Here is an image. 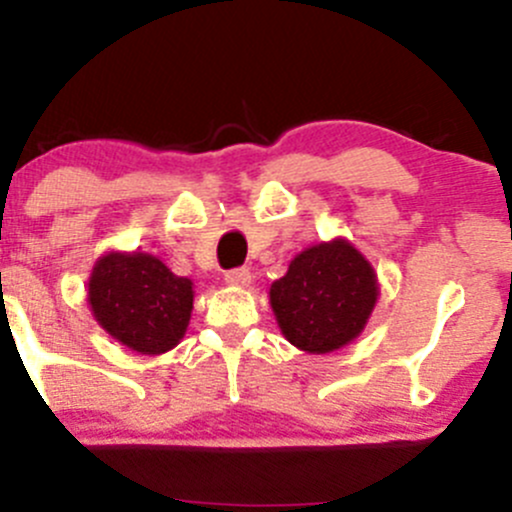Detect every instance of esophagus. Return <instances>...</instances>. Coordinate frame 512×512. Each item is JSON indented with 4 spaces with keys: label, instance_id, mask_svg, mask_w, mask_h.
<instances>
[{
    "label": "esophagus",
    "instance_id": "1",
    "mask_svg": "<svg viewBox=\"0 0 512 512\" xmlns=\"http://www.w3.org/2000/svg\"><path fill=\"white\" fill-rule=\"evenodd\" d=\"M225 282L232 287H247L252 282V272L247 267H235L225 272Z\"/></svg>",
    "mask_w": 512,
    "mask_h": 512
}]
</instances>
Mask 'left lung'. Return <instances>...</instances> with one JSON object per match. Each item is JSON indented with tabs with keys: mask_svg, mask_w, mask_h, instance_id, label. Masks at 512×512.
Instances as JSON below:
<instances>
[{
	"mask_svg": "<svg viewBox=\"0 0 512 512\" xmlns=\"http://www.w3.org/2000/svg\"><path fill=\"white\" fill-rule=\"evenodd\" d=\"M376 275L349 245L334 240L297 255L272 282L270 302L282 334L309 354L334 352L364 329L376 304Z\"/></svg>",
	"mask_w": 512,
	"mask_h": 512,
	"instance_id": "obj_1",
	"label": "left lung"
}]
</instances>
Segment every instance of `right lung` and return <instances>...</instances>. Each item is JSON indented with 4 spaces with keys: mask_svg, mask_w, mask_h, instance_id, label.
<instances>
[{
    "mask_svg": "<svg viewBox=\"0 0 512 512\" xmlns=\"http://www.w3.org/2000/svg\"><path fill=\"white\" fill-rule=\"evenodd\" d=\"M96 322L141 354H160L183 339L193 309V282L153 255H111L96 262L89 280Z\"/></svg>",
    "mask_w": 512,
    "mask_h": 512,
    "instance_id": "right-lung-1",
    "label": "right lung"
}]
</instances>
